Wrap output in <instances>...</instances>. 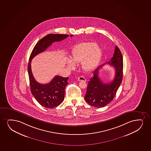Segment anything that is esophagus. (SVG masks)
Masks as SVG:
<instances>
[{"mask_svg":"<svg viewBox=\"0 0 151 151\" xmlns=\"http://www.w3.org/2000/svg\"><path fill=\"white\" fill-rule=\"evenodd\" d=\"M78 81H84V82H85L86 81V78H85L83 76H82L78 77Z\"/></svg>","mask_w":151,"mask_h":151,"instance_id":"obj_1","label":"esophagus"}]
</instances>
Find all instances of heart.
Instances as JSON below:
<instances>
[{"instance_id": "heart-1", "label": "heart", "mask_w": 151, "mask_h": 151, "mask_svg": "<svg viewBox=\"0 0 151 151\" xmlns=\"http://www.w3.org/2000/svg\"><path fill=\"white\" fill-rule=\"evenodd\" d=\"M101 50L93 42H82L75 46L72 52L71 60L67 59L69 68H75V63L82 62L83 69L87 71L96 68L101 59Z\"/></svg>"}]
</instances>
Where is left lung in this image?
I'll return each instance as SVG.
<instances>
[{"instance_id":"8db88e82","label":"left lung","mask_w":151,"mask_h":151,"mask_svg":"<svg viewBox=\"0 0 151 151\" xmlns=\"http://www.w3.org/2000/svg\"><path fill=\"white\" fill-rule=\"evenodd\" d=\"M107 63L114 68V78L111 83L106 84L104 83L99 78V71L105 63L94 71L93 76L90 78L88 82L85 96L86 102L92 106L102 108L109 104L115 97L122 82L123 58L122 52L117 46H115L113 56Z\"/></svg>"}]
</instances>
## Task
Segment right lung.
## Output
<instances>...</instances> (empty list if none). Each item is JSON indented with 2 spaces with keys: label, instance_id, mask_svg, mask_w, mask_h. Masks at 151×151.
Masks as SVG:
<instances>
[{
  "label": "right lung",
  "instance_id": "add662e5",
  "mask_svg": "<svg viewBox=\"0 0 151 151\" xmlns=\"http://www.w3.org/2000/svg\"><path fill=\"white\" fill-rule=\"evenodd\" d=\"M68 36L67 35L54 34L46 35L36 44L29 57L27 70L31 92L37 101L43 107L47 108L57 107L63 102L64 99L65 87L68 84V77L64 78L56 76L49 83L40 84L37 82L32 76L31 61L33 58L45 51L52 43L61 41ZM73 36V35H71L70 37Z\"/></svg>",
  "mask_w": 151,
  "mask_h": 151
}]
</instances>
